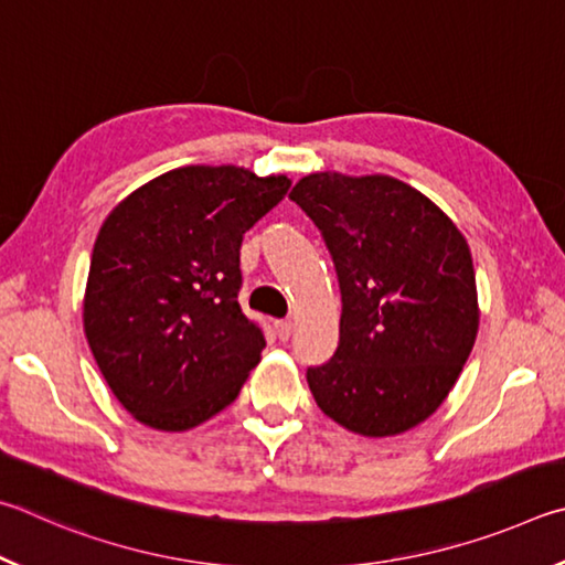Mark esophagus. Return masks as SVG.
Segmentation results:
<instances>
[{"label":"esophagus","instance_id":"esophagus-1","mask_svg":"<svg viewBox=\"0 0 565 565\" xmlns=\"http://www.w3.org/2000/svg\"><path fill=\"white\" fill-rule=\"evenodd\" d=\"M275 334H277V340H280V342H288L290 334H292V322L290 320H277L275 322Z\"/></svg>","mask_w":565,"mask_h":565}]
</instances>
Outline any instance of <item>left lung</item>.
<instances>
[{"label": "left lung", "mask_w": 565, "mask_h": 565, "mask_svg": "<svg viewBox=\"0 0 565 565\" xmlns=\"http://www.w3.org/2000/svg\"><path fill=\"white\" fill-rule=\"evenodd\" d=\"M290 198L320 227L342 292L338 350L308 370L315 402L362 437L409 431L447 399L477 340L467 237L392 175L320 171Z\"/></svg>", "instance_id": "1"}]
</instances>
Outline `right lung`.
<instances>
[{
	"label": "right lung",
	"mask_w": 565,
	"mask_h": 565,
	"mask_svg": "<svg viewBox=\"0 0 565 565\" xmlns=\"http://www.w3.org/2000/svg\"><path fill=\"white\" fill-rule=\"evenodd\" d=\"M288 175L183 166L136 188L96 235L84 332L114 397L146 427L185 431L223 412L260 362L237 305L241 243Z\"/></svg>",
	"instance_id": "1"
}]
</instances>
